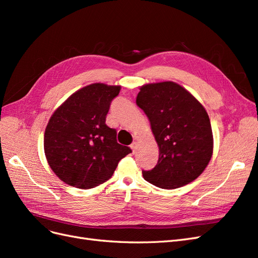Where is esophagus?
Here are the masks:
<instances>
[{
  "label": "esophagus",
  "mask_w": 258,
  "mask_h": 258,
  "mask_svg": "<svg viewBox=\"0 0 258 258\" xmlns=\"http://www.w3.org/2000/svg\"><path fill=\"white\" fill-rule=\"evenodd\" d=\"M130 147H131V150H132V152H136V150H137V147H138V143L137 142H134L132 143L131 145H130Z\"/></svg>",
  "instance_id": "1"
}]
</instances>
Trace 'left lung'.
<instances>
[{
    "label": "left lung",
    "instance_id": "left-lung-1",
    "mask_svg": "<svg viewBox=\"0 0 258 258\" xmlns=\"http://www.w3.org/2000/svg\"><path fill=\"white\" fill-rule=\"evenodd\" d=\"M137 104L150 119L159 147L157 165L142 171L144 179L165 189L196 179L213 154L212 128L205 107L173 82L142 86Z\"/></svg>",
    "mask_w": 258,
    "mask_h": 258
}]
</instances>
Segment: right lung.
<instances>
[{"label":"right lung","mask_w":258,"mask_h":258,"mask_svg":"<svg viewBox=\"0 0 258 258\" xmlns=\"http://www.w3.org/2000/svg\"><path fill=\"white\" fill-rule=\"evenodd\" d=\"M120 86L96 83L70 96L51 115L45 129L48 165L61 181L88 189L112 177L130 147L117 143L115 129L106 126L111 102Z\"/></svg>","instance_id":"right-lung-1"}]
</instances>
